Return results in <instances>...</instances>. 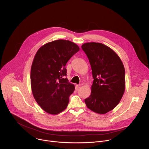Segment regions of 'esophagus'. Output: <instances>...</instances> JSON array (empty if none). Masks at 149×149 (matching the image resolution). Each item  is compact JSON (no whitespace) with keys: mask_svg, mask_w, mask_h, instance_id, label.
<instances>
[{"mask_svg":"<svg viewBox=\"0 0 149 149\" xmlns=\"http://www.w3.org/2000/svg\"><path fill=\"white\" fill-rule=\"evenodd\" d=\"M79 89V85H76V86H75V90H76L77 91H78Z\"/></svg>","mask_w":149,"mask_h":149,"instance_id":"obj_1","label":"esophagus"}]
</instances>
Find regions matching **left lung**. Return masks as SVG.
<instances>
[{"mask_svg": "<svg viewBox=\"0 0 149 149\" xmlns=\"http://www.w3.org/2000/svg\"><path fill=\"white\" fill-rule=\"evenodd\" d=\"M81 48L87 55L92 70L91 93L85 99L91 111L104 114L113 110L125 91V70L118 55L101 43L88 42Z\"/></svg>", "mask_w": 149, "mask_h": 149, "instance_id": "8db88e82", "label": "left lung"}]
</instances>
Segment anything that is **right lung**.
Instances as JSON below:
<instances>
[{"instance_id": "add662e5", "label": "right lung", "mask_w": 149, "mask_h": 149, "mask_svg": "<svg viewBox=\"0 0 149 149\" xmlns=\"http://www.w3.org/2000/svg\"><path fill=\"white\" fill-rule=\"evenodd\" d=\"M79 50L70 40L59 39L42 46L36 53L31 70L32 94L47 113L56 115L67 107L74 85L65 78V65Z\"/></svg>"}]
</instances>
